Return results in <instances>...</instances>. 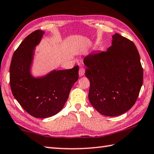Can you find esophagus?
<instances>
[{
  "instance_id": "34e87169",
  "label": "esophagus",
  "mask_w": 154,
  "mask_h": 154,
  "mask_svg": "<svg viewBox=\"0 0 154 154\" xmlns=\"http://www.w3.org/2000/svg\"><path fill=\"white\" fill-rule=\"evenodd\" d=\"M84 73H85V69H84L83 67H81L79 70V76H82L84 74Z\"/></svg>"
}]
</instances>
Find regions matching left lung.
Masks as SVG:
<instances>
[{
  "label": "left lung",
  "instance_id": "obj_1",
  "mask_svg": "<svg viewBox=\"0 0 154 154\" xmlns=\"http://www.w3.org/2000/svg\"><path fill=\"white\" fill-rule=\"evenodd\" d=\"M84 63L90 82L88 99L97 111L117 116L132 107L143 84L140 54L132 41L115 33L107 51L90 53Z\"/></svg>",
  "mask_w": 154,
  "mask_h": 154
}]
</instances>
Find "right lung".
Listing matches in <instances>:
<instances>
[{"instance_id":"obj_1","label":"right lung","mask_w":154,"mask_h":154,"mask_svg":"<svg viewBox=\"0 0 154 154\" xmlns=\"http://www.w3.org/2000/svg\"><path fill=\"white\" fill-rule=\"evenodd\" d=\"M45 32L37 30L25 38L12 56L10 84L15 99L34 118L53 116L63 108L72 87L78 79V66L69 70L50 72L45 76L31 74L35 47Z\"/></svg>"}]
</instances>
